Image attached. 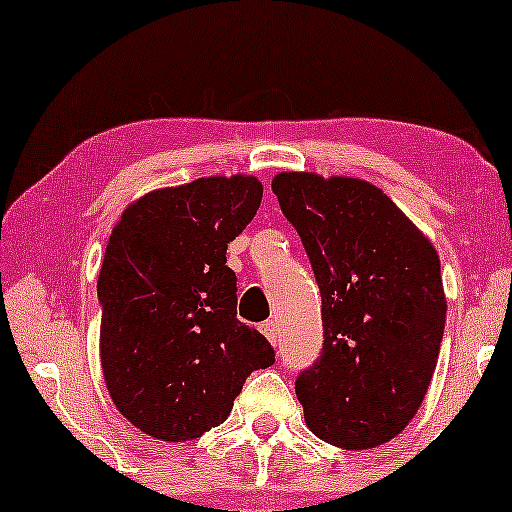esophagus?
Here are the masks:
<instances>
[{
    "label": "esophagus",
    "instance_id": "1",
    "mask_svg": "<svg viewBox=\"0 0 512 512\" xmlns=\"http://www.w3.org/2000/svg\"><path fill=\"white\" fill-rule=\"evenodd\" d=\"M261 333L272 342V345H277V342H279V326H277V321H272V319L263 321Z\"/></svg>",
    "mask_w": 512,
    "mask_h": 512
}]
</instances>
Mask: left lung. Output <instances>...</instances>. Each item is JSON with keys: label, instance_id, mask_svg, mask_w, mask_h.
I'll return each mask as SVG.
<instances>
[{"label": "left lung", "instance_id": "1", "mask_svg": "<svg viewBox=\"0 0 512 512\" xmlns=\"http://www.w3.org/2000/svg\"><path fill=\"white\" fill-rule=\"evenodd\" d=\"M272 191L321 293L324 347L296 377L305 422L347 450L387 443L436 370L447 312L436 249L368 181L282 172Z\"/></svg>", "mask_w": 512, "mask_h": 512}]
</instances>
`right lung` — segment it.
Listing matches in <instances>:
<instances>
[{
    "mask_svg": "<svg viewBox=\"0 0 512 512\" xmlns=\"http://www.w3.org/2000/svg\"><path fill=\"white\" fill-rule=\"evenodd\" d=\"M254 177H207L125 209L97 279L100 359L118 412L158 440H193L226 422L242 384L275 363L237 319L233 242L261 207Z\"/></svg>",
    "mask_w": 512,
    "mask_h": 512,
    "instance_id": "1",
    "label": "right lung"
}]
</instances>
